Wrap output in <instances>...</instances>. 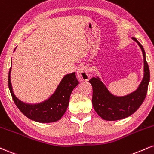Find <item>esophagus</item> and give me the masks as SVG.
<instances>
[{
	"instance_id": "obj_1",
	"label": "esophagus",
	"mask_w": 154,
	"mask_h": 154,
	"mask_svg": "<svg viewBox=\"0 0 154 154\" xmlns=\"http://www.w3.org/2000/svg\"><path fill=\"white\" fill-rule=\"evenodd\" d=\"M77 75L81 81H88L90 79V72L87 66H81L77 69Z\"/></svg>"
}]
</instances>
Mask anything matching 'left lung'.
Masks as SVG:
<instances>
[{"instance_id":"8db88e82","label":"left lung","mask_w":154,"mask_h":154,"mask_svg":"<svg viewBox=\"0 0 154 154\" xmlns=\"http://www.w3.org/2000/svg\"><path fill=\"white\" fill-rule=\"evenodd\" d=\"M132 39L138 44L143 57V77L138 88L126 95L118 96L111 93L98 76L92 77L89 82L92 86V105L96 112L105 120H118L127 118L139 108L145 100L150 81V72L146 62V53L143 46L136 38Z\"/></svg>"}]
</instances>
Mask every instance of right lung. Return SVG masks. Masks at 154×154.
I'll return each mask as SVG.
<instances>
[{
    "label": "right lung",
    "mask_w": 154,
    "mask_h": 154,
    "mask_svg": "<svg viewBox=\"0 0 154 154\" xmlns=\"http://www.w3.org/2000/svg\"><path fill=\"white\" fill-rule=\"evenodd\" d=\"M11 67L8 74V88L15 104L24 116L38 123H52L61 119L69 105L72 90L79 83L75 72L64 75L54 92L48 99L31 104L23 103L14 95L11 81Z\"/></svg>",
    "instance_id": "obj_1"
}]
</instances>
